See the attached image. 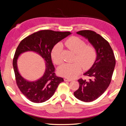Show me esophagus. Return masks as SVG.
I'll list each match as a JSON object with an SVG mask.
<instances>
[{
	"label": "esophagus",
	"mask_w": 126,
	"mask_h": 126,
	"mask_svg": "<svg viewBox=\"0 0 126 126\" xmlns=\"http://www.w3.org/2000/svg\"><path fill=\"white\" fill-rule=\"evenodd\" d=\"M64 80L65 81H72L73 80L72 79H69V78H65Z\"/></svg>",
	"instance_id": "esophagus-1"
}]
</instances>
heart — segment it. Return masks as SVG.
<instances>
[{"instance_id":"1","label":"heart","mask_w":126,"mask_h":126,"mask_svg":"<svg viewBox=\"0 0 126 126\" xmlns=\"http://www.w3.org/2000/svg\"><path fill=\"white\" fill-rule=\"evenodd\" d=\"M65 46L74 53L73 63L63 64L58 68V72L62 76L69 79L76 78L80 74L81 68L89 69L96 60V53L94 48L86 45L85 41L78 37H71L65 41ZM63 47L60 43L53 46L51 51V57L56 64H61L63 59L62 57Z\"/></svg>"}]
</instances>
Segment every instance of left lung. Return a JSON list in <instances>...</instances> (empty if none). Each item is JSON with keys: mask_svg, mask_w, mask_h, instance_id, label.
<instances>
[{"mask_svg": "<svg viewBox=\"0 0 126 126\" xmlns=\"http://www.w3.org/2000/svg\"><path fill=\"white\" fill-rule=\"evenodd\" d=\"M77 34L85 37L94 48L96 58L90 69L84 73L89 81L79 79V88L74 92L75 97L84 102L94 101L99 97L111 83L116 60L109 43L99 34L91 30H81Z\"/></svg>", "mask_w": 126, "mask_h": 126, "instance_id": "obj_1", "label": "left lung"}]
</instances>
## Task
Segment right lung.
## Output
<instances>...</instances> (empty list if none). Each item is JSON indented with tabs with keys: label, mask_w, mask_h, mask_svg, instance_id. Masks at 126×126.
Returning <instances> with one entry per match:
<instances>
[{
	"label": "right lung",
	"mask_w": 126,
	"mask_h": 126,
	"mask_svg": "<svg viewBox=\"0 0 126 126\" xmlns=\"http://www.w3.org/2000/svg\"><path fill=\"white\" fill-rule=\"evenodd\" d=\"M70 34V32L45 30L31 34L19 43L13 59V68L18 88L30 101L41 103L49 100L55 93L59 84L64 81L62 78L57 77L54 73L55 68L52 62L51 51L54 45ZM29 51L39 54L45 62L44 74L35 81H29L24 79L17 68L18 57L24 52Z\"/></svg>",
	"instance_id": "1"
}]
</instances>
